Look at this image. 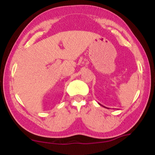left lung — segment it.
<instances>
[{
    "label": "left lung",
    "mask_w": 155,
    "mask_h": 155,
    "mask_svg": "<svg viewBox=\"0 0 155 155\" xmlns=\"http://www.w3.org/2000/svg\"><path fill=\"white\" fill-rule=\"evenodd\" d=\"M99 104V105H101V106H102L101 104ZM104 108H106V107H105V106H104ZM108 109H109V108H108Z\"/></svg>",
    "instance_id": "8db88e82"
}]
</instances>
